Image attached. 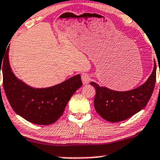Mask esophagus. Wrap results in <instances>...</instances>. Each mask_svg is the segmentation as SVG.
<instances>
[{
	"instance_id": "esophagus-1",
	"label": "esophagus",
	"mask_w": 160,
	"mask_h": 160,
	"mask_svg": "<svg viewBox=\"0 0 160 160\" xmlns=\"http://www.w3.org/2000/svg\"><path fill=\"white\" fill-rule=\"evenodd\" d=\"M81 80H82V82H83V84H88V83H90V77L88 75V74L83 73V74H82V76H81Z\"/></svg>"
}]
</instances>
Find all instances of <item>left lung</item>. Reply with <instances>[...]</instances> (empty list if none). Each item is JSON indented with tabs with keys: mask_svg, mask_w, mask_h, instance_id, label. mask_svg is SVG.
Listing matches in <instances>:
<instances>
[{
	"mask_svg": "<svg viewBox=\"0 0 160 160\" xmlns=\"http://www.w3.org/2000/svg\"><path fill=\"white\" fill-rule=\"evenodd\" d=\"M156 78V64L151 75L141 86L127 91H117L101 87L95 82L90 85L96 90L94 98L95 110L104 120L118 122L129 118L142 110L152 96Z\"/></svg>",
	"mask_w": 160,
	"mask_h": 160,
	"instance_id": "obj_1",
	"label": "left lung"
}]
</instances>
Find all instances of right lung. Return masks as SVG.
Masks as SVG:
<instances>
[{
    "label": "right lung",
    "instance_id": "1",
    "mask_svg": "<svg viewBox=\"0 0 160 160\" xmlns=\"http://www.w3.org/2000/svg\"><path fill=\"white\" fill-rule=\"evenodd\" d=\"M8 52L9 46L4 62H1L0 69L2 68L4 91L13 110L25 120L36 125H46L56 122L63 114L72 95L82 86L80 74L49 88H32L12 72Z\"/></svg>",
    "mask_w": 160,
    "mask_h": 160
}]
</instances>
